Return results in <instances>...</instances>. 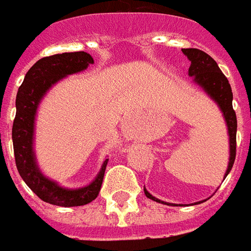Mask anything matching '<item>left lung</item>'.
Listing matches in <instances>:
<instances>
[{
  "mask_svg": "<svg viewBox=\"0 0 251 251\" xmlns=\"http://www.w3.org/2000/svg\"><path fill=\"white\" fill-rule=\"evenodd\" d=\"M182 53L192 62L190 68H189V75L193 77V82H196L218 105L225 118V122H226V126H227L230 154L229 165H227L224 177L225 179L234 165L235 148H237V116H235V111L233 109V92H231L227 78L225 77V74L221 72L217 62L211 58L210 55L206 54L205 51L200 49H182ZM144 192L145 196L150 200H153V201L163 203V205H172V203L163 202L153 197L145 187ZM200 202H196V203H200Z\"/></svg>",
  "mask_w": 251,
  "mask_h": 251,
  "instance_id": "8db88e82",
  "label": "left lung"
}]
</instances>
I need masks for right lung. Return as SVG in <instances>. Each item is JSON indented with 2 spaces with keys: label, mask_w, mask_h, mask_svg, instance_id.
<instances>
[{
  "label": "right lung",
  "mask_w": 251,
  "mask_h": 251,
  "mask_svg": "<svg viewBox=\"0 0 251 251\" xmlns=\"http://www.w3.org/2000/svg\"><path fill=\"white\" fill-rule=\"evenodd\" d=\"M94 59L89 53L74 51L44 57L33 65L18 88L16 98V118L12 140L16 165L21 178L42 201L51 205L72 207L86 205L96 200L101 190L103 174L109 159L102 163L97 177L86 186L68 189L58 185L41 172L34 153V126L40 102L46 93L68 75L83 72Z\"/></svg>",
  "instance_id": "1"
}]
</instances>
